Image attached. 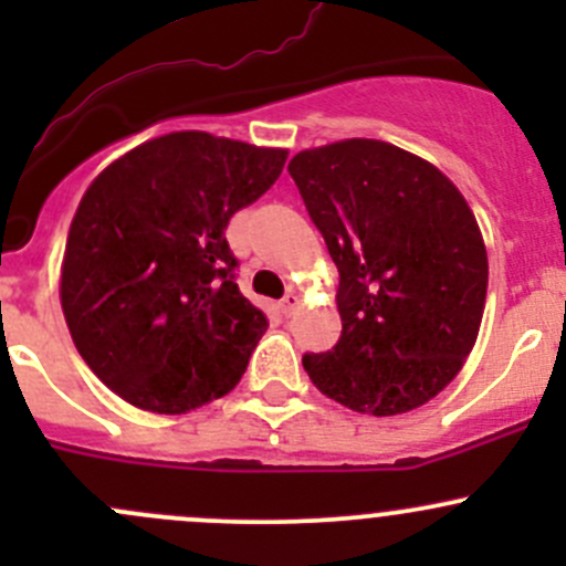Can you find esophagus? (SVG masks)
I'll return each mask as SVG.
<instances>
[{"mask_svg": "<svg viewBox=\"0 0 566 566\" xmlns=\"http://www.w3.org/2000/svg\"><path fill=\"white\" fill-rule=\"evenodd\" d=\"M298 306H301V295L295 293V290H290V293L282 298V312H284V315H293Z\"/></svg>", "mask_w": 566, "mask_h": 566, "instance_id": "esophagus-1", "label": "esophagus"}]
</instances>
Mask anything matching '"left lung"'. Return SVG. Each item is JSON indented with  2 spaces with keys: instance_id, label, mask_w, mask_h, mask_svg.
I'll return each mask as SVG.
<instances>
[{
  "instance_id": "1",
  "label": "left lung",
  "mask_w": 566,
  "mask_h": 566,
  "mask_svg": "<svg viewBox=\"0 0 566 566\" xmlns=\"http://www.w3.org/2000/svg\"><path fill=\"white\" fill-rule=\"evenodd\" d=\"M287 172L339 271L342 336L306 353L310 380L358 413L421 408L476 345L488 298L476 216L436 164L380 139L301 150Z\"/></svg>"
}]
</instances>
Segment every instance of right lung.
Returning <instances> with one entry per match:
<instances>
[{
    "label": "right lung",
    "instance_id": "add662e5",
    "mask_svg": "<svg viewBox=\"0 0 566 566\" xmlns=\"http://www.w3.org/2000/svg\"><path fill=\"white\" fill-rule=\"evenodd\" d=\"M287 150L175 130L90 182L60 268L67 331L125 402L188 413L238 386L268 317L238 290L224 230L282 175Z\"/></svg>",
    "mask_w": 566,
    "mask_h": 566
}]
</instances>
